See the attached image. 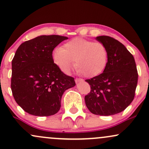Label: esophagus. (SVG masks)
Here are the masks:
<instances>
[{"instance_id": "34e87169", "label": "esophagus", "mask_w": 149, "mask_h": 149, "mask_svg": "<svg viewBox=\"0 0 149 149\" xmlns=\"http://www.w3.org/2000/svg\"><path fill=\"white\" fill-rule=\"evenodd\" d=\"M75 81H76V83H80V82H82V81H83V79H81V78H76V79H75Z\"/></svg>"}]
</instances>
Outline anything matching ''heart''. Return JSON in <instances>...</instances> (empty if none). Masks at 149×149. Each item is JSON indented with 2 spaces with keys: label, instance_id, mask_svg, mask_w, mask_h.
Wrapping results in <instances>:
<instances>
[{
  "label": "heart",
  "instance_id": "obj_1",
  "mask_svg": "<svg viewBox=\"0 0 149 149\" xmlns=\"http://www.w3.org/2000/svg\"><path fill=\"white\" fill-rule=\"evenodd\" d=\"M109 52L102 42L75 38L65 42L52 53L54 63L62 72L69 73L74 64L80 74L92 78L103 72L107 65Z\"/></svg>",
  "mask_w": 149,
  "mask_h": 149
}]
</instances>
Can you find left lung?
Segmentation results:
<instances>
[{"mask_svg":"<svg viewBox=\"0 0 149 149\" xmlns=\"http://www.w3.org/2000/svg\"><path fill=\"white\" fill-rule=\"evenodd\" d=\"M96 39L107 47L109 59L103 73L85 80L91 88L85 104L92 113L111 116L122 112L134 100L137 69L133 55L120 42L107 36Z\"/></svg>","mask_w":149,"mask_h":149,"instance_id":"obj_1","label":"left lung"}]
</instances>
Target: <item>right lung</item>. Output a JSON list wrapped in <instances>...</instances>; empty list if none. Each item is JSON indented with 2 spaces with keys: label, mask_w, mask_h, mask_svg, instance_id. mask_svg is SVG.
Wrapping results in <instances>:
<instances>
[{
  "label": "right lung",
  "mask_w": 149,
  "mask_h": 149,
  "mask_svg": "<svg viewBox=\"0 0 149 149\" xmlns=\"http://www.w3.org/2000/svg\"><path fill=\"white\" fill-rule=\"evenodd\" d=\"M67 37L40 36L22 43L12 61L11 90L15 100L31 115L57 113L65 90L76 85L54 63L53 49Z\"/></svg>",
  "instance_id": "obj_1"
}]
</instances>
